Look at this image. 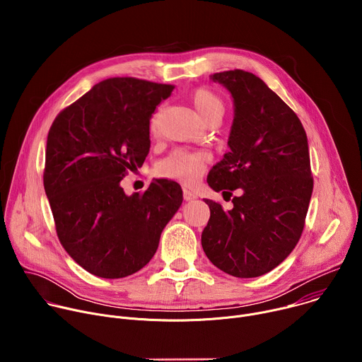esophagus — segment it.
Segmentation results:
<instances>
[{"label":"esophagus","instance_id":"obj_1","mask_svg":"<svg viewBox=\"0 0 362 362\" xmlns=\"http://www.w3.org/2000/svg\"><path fill=\"white\" fill-rule=\"evenodd\" d=\"M183 199H185L186 202H190V200H194V199H196V194H194L192 190L183 187Z\"/></svg>","mask_w":362,"mask_h":362}]
</instances>
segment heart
Segmentation results:
<instances>
[{
    "label": "heart",
    "instance_id": "b5f03b06",
    "mask_svg": "<svg viewBox=\"0 0 362 362\" xmlns=\"http://www.w3.org/2000/svg\"><path fill=\"white\" fill-rule=\"evenodd\" d=\"M192 106L194 107L200 120L206 124L211 120H221L225 113V103L215 91L199 87L193 90L189 95ZM160 122V110L153 115L150 120L151 132H156ZM208 162V156L197 151L187 150H175L170 156H168L160 165V173L169 179L192 185L203 173Z\"/></svg>",
    "mask_w": 362,
    "mask_h": 362
}]
</instances>
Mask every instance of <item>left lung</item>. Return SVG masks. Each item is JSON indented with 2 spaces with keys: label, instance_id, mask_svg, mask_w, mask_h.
<instances>
[{
  "label": "left lung",
  "instance_id": "left-lung-1",
  "mask_svg": "<svg viewBox=\"0 0 362 362\" xmlns=\"http://www.w3.org/2000/svg\"><path fill=\"white\" fill-rule=\"evenodd\" d=\"M233 100L230 151L208 175L215 192L229 193L233 208L211 199L202 232L209 261L236 278H256L284 262L303 230L314 180L306 133L298 116L259 77L243 70L215 73Z\"/></svg>",
  "mask_w": 362,
  "mask_h": 362
}]
</instances>
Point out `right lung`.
Returning a JSON list of instances; mask_svg holds the SVG:
<instances>
[{"mask_svg": "<svg viewBox=\"0 0 362 362\" xmlns=\"http://www.w3.org/2000/svg\"><path fill=\"white\" fill-rule=\"evenodd\" d=\"M133 77L100 81L64 109L47 137L44 189L57 236L87 272L119 279L146 267L180 208L176 182L156 179L143 194L120 186L150 148V119L173 91Z\"/></svg>", "mask_w": 362, "mask_h": 362, "instance_id": "right-lung-1", "label": "right lung"}]
</instances>
